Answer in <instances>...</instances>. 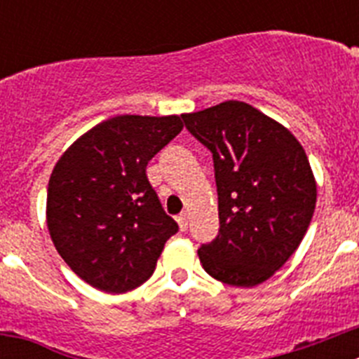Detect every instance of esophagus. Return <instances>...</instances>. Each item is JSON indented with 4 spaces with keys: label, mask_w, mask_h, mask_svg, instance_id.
Returning a JSON list of instances; mask_svg holds the SVG:
<instances>
[{
    "label": "esophagus",
    "mask_w": 359,
    "mask_h": 359,
    "mask_svg": "<svg viewBox=\"0 0 359 359\" xmlns=\"http://www.w3.org/2000/svg\"><path fill=\"white\" fill-rule=\"evenodd\" d=\"M177 224H180V230L185 231L187 228H189V215L187 214H182V215H177Z\"/></svg>",
    "instance_id": "34e87169"
}]
</instances>
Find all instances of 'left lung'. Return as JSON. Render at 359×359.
I'll use <instances>...</instances> for the list:
<instances>
[{
  "mask_svg": "<svg viewBox=\"0 0 359 359\" xmlns=\"http://www.w3.org/2000/svg\"><path fill=\"white\" fill-rule=\"evenodd\" d=\"M214 156L219 233L198 250L210 277L253 287L297 252L316 207V180L293 133L241 100L183 115Z\"/></svg>",
  "mask_w": 359,
  "mask_h": 359,
  "instance_id": "obj_1",
  "label": "left lung"
}]
</instances>
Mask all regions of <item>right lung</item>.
I'll return each instance as SVG.
<instances>
[{"instance_id":"obj_1","label":"right lung","mask_w":359,"mask_h":359,"mask_svg":"<svg viewBox=\"0 0 359 359\" xmlns=\"http://www.w3.org/2000/svg\"><path fill=\"white\" fill-rule=\"evenodd\" d=\"M182 129L180 115L113 116L57 160L46 226L59 255L90 286L126 293L154 271L177 224L161 208L145 167Z\"/></svg>"}]
</instances>
